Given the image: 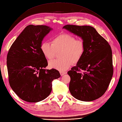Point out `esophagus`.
I'll use <instances>...</instances> for the list:
<instances>
[{"mask_svg": "<svg viewBox=\"0 0 122 122\" xmlns=\"http://www.w3.org/2000/svg\"><path fill=\"white\" fill-rule=\"evenodd\" d=\"M66 74V72H60V74L61 76H63V75Z\"/></svg>", "mask_w": 122, "mask_h": 122, "instance_id": "1", "label": "esophagus"}]
</instances>
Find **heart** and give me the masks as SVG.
<instances>
[{
	"label": "heart",
	"mask_w": 122,
	"mask_h": 122,
	"mask_svg": "<svg viewBox=\"0 0 122 122\" xmlns=\"http://www.w3.org/2000/svg\"><path fill=\"white\" fill-rule=\"evenodd\" d=\"M52 44L48 41L41 43L40 50L46 59L51 60L55 56L56 51L62 50L60 60H54L49 62V66L60 72H65L72 65L76 63L83 55L85 46L83 41L76 39L73 35L63 33L56 36Z\"/></svg>",
	"instance_id": "obj_1"
}]
</instances>
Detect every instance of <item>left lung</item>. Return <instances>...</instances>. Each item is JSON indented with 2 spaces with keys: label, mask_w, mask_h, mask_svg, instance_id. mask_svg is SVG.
<instances>
[{
  "label": "left lung",
  "mask_w": 122,
  "mask_h": 122,
  "mask_svg": "<svg viewBox=\"0 0 122 122\" xmlns=\"http://www.w3.org/2000/svg\"><path fill=\"white\" fill-rule=\"evenodd\" d=\"M80 37L85 50L76 66L68 72L69 90L76 99L90 102L104 94L113 74L112 49L94 28L90 25H66L62 28Z\"/></svg>",
  "instance_id": "8db88e82"
}]
</instances>
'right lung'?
<instances>
[{
  "mask_svg": "<svg viewBox=\"0 0 122 122\" xmlns=\"http://www.w3.org/2000/svg\"><path fill=\"white\" fill-rule=\"evenodd\" d=\"M52 30L46 25H28L8 53L10 87L26 102L35 103L45 100L51 92L52 82L61 76L56 69H46L48 62L40 50L44 38Z\"/></svg>",
  "mask_w": 122,
  "mask_h": 122,
  "instance_id": "add662e5",
  "label": "right lung"
}]
</instances>
